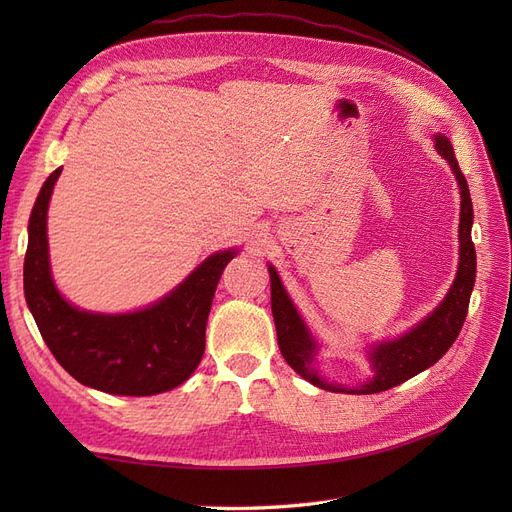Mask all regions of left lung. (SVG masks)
<instances>
[{
    "instance_id": "obj_1",
    "label": "left lung",
    "mask_w": 512,
    "mask_h": 512,
    "mask_svg": "<svg viewBox=\"0 0 512 512\" xmlns=\"http://www.w3.org/2000/svg\"><path fill=\"white\" fill-rule=\"evenodd\" d=\"M436 149L440 156L451 164L461 190L457 277L451 290H448V294L444 297V301L433 309L421 324H416L414 329H410L406 335L393 339V342H382L369 350V363H371V369H374V378L367 380L361 386H356V389H346V386L329 384L318 378L316 369L312 367L314 356H316L314 337L309 335L305 322L301 320L297 309H294L290 297L280 282V275H277L273 267H269L271 312H273L277 344H280L282 356L299 376H303L307 382L320 386L324 391L354 393V395H371V393L389 391L393 386L410 380L416 374H421V371H425L433 363H438L444 356V352L453 346L463 327V322H466L470 294L476 280V250L470 235L472 220H474L472 198L468 190V181L459 170L451 141L442 134H436Z\"/></svg>"
}]
</instances>
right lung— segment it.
Returning a JSON list of instances; mask_svg holds the SVG:
<instances>
[{"instance_id": "right-lung-1", "label": "right lung", "mask_w": 512, "mask_h": 512, "mask_svg": "<svg viewBox=\"0 0 512 512\" xmlns=\"http://www.w3.org/2000/svg\"><path fill=\"white\" fill-rule=\"evenodd\" d=\"M61 168L44 181L29 215L23 284L27 307L57 363L91 389L145 397L175 389L205 352L215 288L237 250L209 256L188 280L151 307L132 314H91L57 292L46 241V211Z\"/></svg>"}]
</instances>
